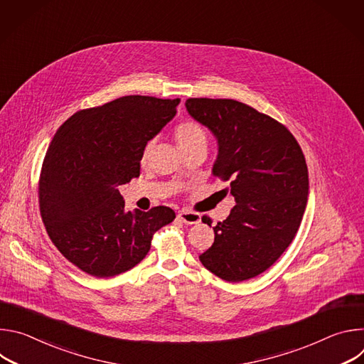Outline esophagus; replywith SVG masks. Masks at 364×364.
<instances>
[{
	"mask_svg": "<svg viewBox=\"0 0 364 364\" xmlns=\"http://www.w3.org/2000/svg\"><path fill=\"white\" fill-rule=\"evenodd\" d=\"M177 216H178V219H180L183 223H186V225H196V223H198L200 219H201V216H200L198 213L190 212V210H187V209L180 210Z\"/></svg>",
	"mask_w": 364,
	"mask_h": 364,
	"instance_id": "obj_1",
	"label": "esophagus"
}]
</instances>
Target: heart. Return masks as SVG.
<instances>
[{"label": "heart", "instance_id": "heart-1", "mask_svg": "<svg viewBox=\"0 0 364 364\" xmlns=\"http://www.w3.org/2000/svg\"><path fill=\"white\" fill-rule=\"evenodd\" d=\"M174 138L181 151L194 148V146H207V134L204 128L196 121H184L174 129ZM154 141H148L141 152V164H145L149 159Z\"/></svg>", "mask_w": 364, "mask_h": 364}]
</instances>
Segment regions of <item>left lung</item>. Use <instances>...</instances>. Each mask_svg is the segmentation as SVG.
<instances>
[{
	"label": "left lung",
	"instance_id": "obj_1",
	"mask_svg": "<svg viewBox=\"0 0 364 364\" xmlns=\"http://www.w3.org/2000/svg\"><path fill=\"white\" fill-rule=\"evenodd\" d=\"M186 108L218 138L213 174L229 181L222 191L236 203L200 262L228 282L250 279L277 262L301 225L308 198L302 149L285 125L246 103L190 97Z\"/></svg>",
	"mask_w": 364,
	"mask_h": 364
}]
</instances>
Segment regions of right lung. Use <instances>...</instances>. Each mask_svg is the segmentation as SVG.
<instances>
[{
  "label": "right lung",
  "instance_id": "obj_1",
  "mask_svg": "<svg viewBox=\"0 0 364 364\" xmlns=\"http://www.w3.org/2000/svg\"><path fill=\"white\" fill-rule=\"evenodd\" d=\"M180 99L129 95L72 115L51 139L38 180L40 215L59 252L83 272L109 278L138 265L170 207L125 212L118 190L139 176L144 145Z\"/></svg>",
  "mask_w": 364,
  "mask_h": 364
}]
</instances>
